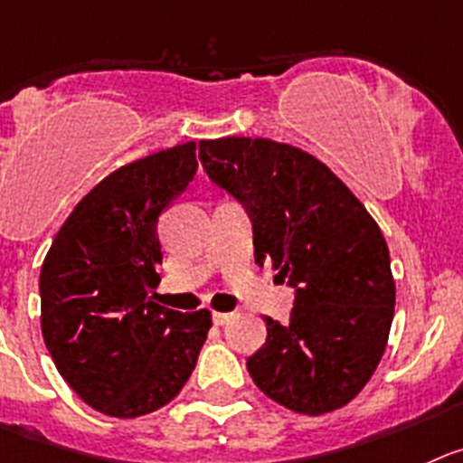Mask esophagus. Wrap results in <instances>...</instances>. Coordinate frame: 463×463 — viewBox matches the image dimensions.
<instances>
[{
	"label": "esophagus",
	"mask_w": 463,
	"mask_h": 463,
	"mask_svg": "<svg viewBox=\"0 0 463 463\" xmlns=\"http://www.w3.org/2000/svg\"><path fill=\"white\" fill-rule=\"evenodd\" d=\"M232 317H235L232 313H214V315H212V319H214V324H217V326H223V324L231 322Z\"/></svg>",
	"instance_id": "34e87169"
}]
</instances>
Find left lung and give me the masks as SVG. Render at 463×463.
Returning a JSON list of instances; mask_svg holds the SVG:
<instances>
[{
	"label": "left lung",
	"instance_id": "1",
	"mask_svg": "<svg viewBox=\"0 0 463 463\" xmlns=\"http://www.w3.org/2000/svg\"><path fill=\"white\" fill-rule=\"evenodd\" d=\"M198 148L212 183L249 212L258 265L271 260L295 288L290 322L265 317L267 340L246 370L290 411L345 407L377 370L395 313L377 222L326 164L295 146L223 137Z\"/></svg>",
	"mask_w": 463,
	"mask_h": 463
}]
</instances>
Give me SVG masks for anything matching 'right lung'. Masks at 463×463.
<instances>
[{
  "label": "right lung",
  "instance_id": "obj_1",
  "mask_svg": "<svg viewBox=\"0 0 463 463\" xmlns=\"http://www.w3.org/2000/svg\"><path fill=\"white\" fill-rule=\"evenodd\" d=\"M196 144L116 168L56 232L41 267V329L68 386L114 418L157 411L183 391L212 326L207 308L155 304L159 214L196 175Z\"/></svg>",
  "mask_w": 463,
  "mask_h": 463
}]
</instances>
